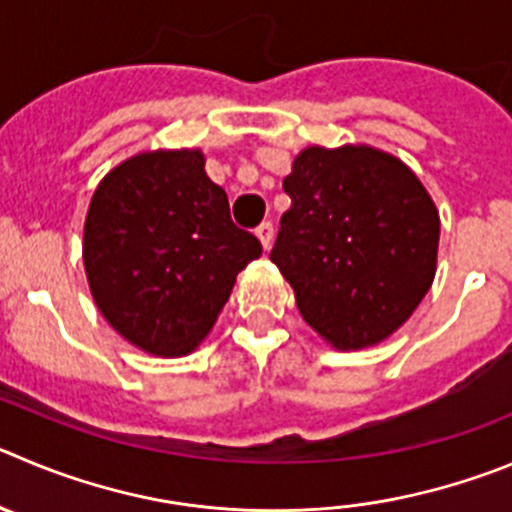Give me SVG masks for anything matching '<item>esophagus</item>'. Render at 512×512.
Segmentation results:
<instances>
[{"label": "esophagus", "mask_w": 512, "mask_h": 512, "mask_svg": "<svg viewBox=\"0 0 512 512\" xmlns=\"http://www.w3.org/2000/svg\"><path fill=\"white\" fill-rule=\"evenodd\" d=\"M255 232H257V237H260L262 247H265V250H270L272 237H275V227H272V222H262Z\"/></svg>", "instance_id": "1"}]
</instances>
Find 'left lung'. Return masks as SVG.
Masks as SVG:
<instances>
[{
  "mask_svg": "<svg viewBox=\"0 0 512 512\" xmlns=\"http://www.w3.org/2000/svg\"><path fill=\"white\" fill-rule=\"evenodd\" d=\"M283 189L270 260L305 323L343 351L384 341L434 280L439 214L422 181L376 148L310 146Z\"/></svg>",
  "mask_w": 512,
  "mask_h": 512,
  "instance_id": "obj_1",
  "label": "left lung"
}]
</instances>
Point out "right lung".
Returning <instances> with one entry per match:
<instances>
[{
    "instance_id": "add662e5",
    "label": "right lung",
    "mask_w": 512,
    "mask_h": 512,
    "mask_svg": "<svg viewBox=\"0 0 512 512\" xmlns=\"http://www.w3.org/2000/svg\"><path fill=\"white\" fill-rule=\"evenodd\" d=\"M262 255L229 217L202 151H154L100 181L85 217L83 260L95 305L154 356H184L229 300L237 272Z\"/></svg>"
}]
</instances>
